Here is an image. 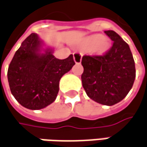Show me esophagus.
I'll return each instance as SVG.
<instances>
[{
    "mask_svg": "<svg viewBox=\"0 0 147 147\" xmlns=\"http://www.w3.org/2000/svg\"><path fill=\"white\" fill-rule=\"evenodd\" d=\"M81 58H82V54L80 53L76 52L73 53V59L76 64H80L81 62Z\"/></svg>",
    "mask_w": 147,
    "mask_h": 147,
    "instance_id": "34e87169",
    "label": "esophagus"
}]
</instances>
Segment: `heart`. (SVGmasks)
I'll list each match as a JSON object with an SVG mask.
<instances>
[{"mask_svg":"<svg viewBox=\"0 0 147 147\" xmlns=\"http://www.w3.org/2000/svg\"><path fill=\"white\" fill-rule=\"evenodd\" d=\"M84 48L96 54H104L110 48L109 40L100 34H92L88 36L82 42Z\"/></svg>","mask_w":147,"mask_h":147,"instance_id":"heart-1","label":"heart"}]
</instances>
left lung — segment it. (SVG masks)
<instances>
[{
	"mask_svg": "<svg viewBox=\"0 0 147 147\" xmlns=\"http://www.w3.org/2000/svg\"><path fill=\"white\" fill-rule=\"evenodd\" d=\"M113 42L105 55L84 56L82 85L94 101L111 106L124 99L136 77L135 62L128 44L113 30L105 31Z\"/></svg>",
	"mask_w": 147,
	"mask_h": 147,
	"instance_id": "left-lung-1",
	"label": "left lung"
}]
</instances>
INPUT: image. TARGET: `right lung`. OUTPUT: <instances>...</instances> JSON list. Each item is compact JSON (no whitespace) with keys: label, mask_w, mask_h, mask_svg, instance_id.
<instances>
[{"label":"right lung","mask_w":147,"mask_h":147,"mask_svg":"<svg viewBox=\"0 0 147 147\" xmlns=\"http://www.w3.org/2000/svg\"><path fill=\"white\" fill-rule=\"evenodd\" d=\"M43 45L37 34H31L16 52L7 72L11 94L21 105L32 110L54 102L60 79L75 65L72 54L60 60L53 56V48L44 49Z\"/></svg>","instance_id":"1"}]
</instances>
